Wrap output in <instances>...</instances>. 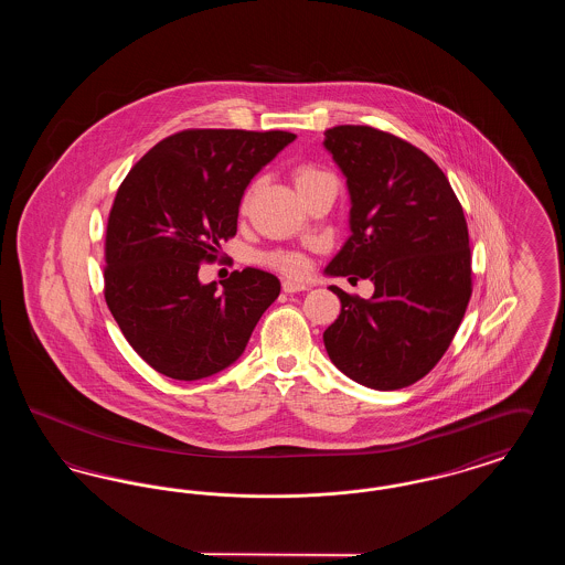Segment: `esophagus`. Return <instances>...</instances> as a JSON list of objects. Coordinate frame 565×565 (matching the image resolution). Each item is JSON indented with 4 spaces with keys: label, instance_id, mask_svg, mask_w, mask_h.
<instances>
[{
    "label": "esophagus",
    "instance_id": "1",
    "mask_svg": "<svg viewBox=\"0 0 565 565\" xmlns=\"http://www.w3.org/2000/svg\"><path fill=\"white\" fill-rule=\"evenodd\" d=\"M281 290H284L286 295H296V292L309 290V286L302 284V281H295V279H284V281H281Z\"/></svg>",
    "mask_w": 565,
    "mask_h": 565
}]
</instances>
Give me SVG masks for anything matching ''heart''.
<instances>
[{
	"mask_svg": "<svg viewBox=\"0 0 565 565\" xmlns=\"http://www.w3.org/2000/svg\"><path fill=\"white\" fill-rule=\"evenodd\" d=\"M330 173L323 171L316 164H300L296 167L292 178H295L296 189L305 186V184H311L320 178H328ZM254 190H256V182H252L242 196V212H245L249 207V201L254 196ZM260 263L269 269L279 270V273H286V275H302L307 270V260L305 256L296 254V252H286V249H273L260 256Z\"/></svg>",
	"mask_w": 565,
	"mask_h": 565,
	"instance_id": "b5f03b06",
	"label": "heart"
}]
</instances>
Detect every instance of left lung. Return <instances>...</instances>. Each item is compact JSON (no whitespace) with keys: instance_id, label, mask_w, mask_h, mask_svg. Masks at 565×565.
<instances>
[{"instance_id":"8db88e82","label":"left lung","mask_w":565,"mask_h":565,"mask_svg":"<svg viewBox=\"0 0 565 565\" xmlns=\"http://www.w3.org/2000/svg\"><path fill=\"white\" fill-rule=\"evenodd\" d=\"M323 135L351 194V237L326 273L375 281L371 298L330 286L341 313L323 345L353 381L401 390L430 373L463 320L472 295L468 224L447 175L417 146L366 125Z\"/></svg>"}]
</instances>
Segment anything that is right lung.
Returning <instances> with one entry per match:
<instances>
[{
    "mask_svg": "<svg viewBox=\"0 0 565 565\" xmlns=\"http://www.w3.org/2000/svg\"><path fill=\"white\" fill-rule=\"evenodd\" d=\"M290 131L184 129L135 162L114 196L106 228L104 296L125 339L157 373L196 381L242 355L279 296V279L235 270L224 290L199 267L237 235L243 190Z\"/></svg>",
    "mask_w": 565,
    "mask_h": 565,
    "instance_id": "right-lung-1",
    "label": "right lung"
}]
</instances>
